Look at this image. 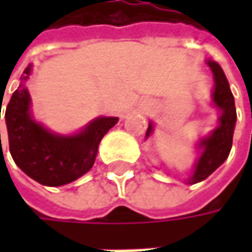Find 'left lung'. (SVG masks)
<instances>
[{
  "mask_svg": "<svg viewBox=\"0 0 252 252\" xmlns=\"http://www.w3.org/2000/svg\"><path fill=\"white\" fill-rule=\"evenodd\" d=\"M209 67L213 71L215 76V92H213V102L219 109H222V115L219 118V126L213 131L210 137L203 140L200 146L204 149L201 153L195 171L189 178L191 184L200 182L212 175L229 156V152L232 149V137H233V128L236 123V109H235V100L233 94L229 89L226 76L220 65L215 61H207ZM153 126L152 124L147 128V137L150 135Z\"/></svg>",
  "mask_w": 252,
  "mask_h": 252,
  "instance_id": "8db88e82",
  "label": "left lung"
}]
</instances>
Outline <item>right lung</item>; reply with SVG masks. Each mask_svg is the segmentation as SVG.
Here are the masks:
<instances>
[{
  "mask_svg": "<svg viewBox=\"0 0 252 252\" xmlns=\"http://www.w3.org/2000/svg\"><path fill=\"white\" fill-rule=\"evenodd\" d=\"M29 74L30 67L25 70L23 81ZM29 106V92L22 83L5 109L10 153L25 174L48 187L65 185L89 172L102 137L118 123V118H97L80 134L63 137L36 124Z\"/></svg>",
  "mask_w": 252,
  "mask_h": 252,
  "instance_id": "right-lung-1",
  "label": "right lung"
}]
</instances>
